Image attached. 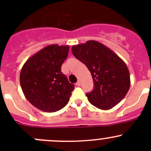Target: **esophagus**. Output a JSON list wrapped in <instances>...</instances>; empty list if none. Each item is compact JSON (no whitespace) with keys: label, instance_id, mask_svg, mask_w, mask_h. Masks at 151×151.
<instances>
[{"label":"esophagus","instance_id":"1","mask_svg":"<svg viewBox=\"0 0 151 151\" xmlns=\"http://www.w3.org/2000/svg\"><path fill=\"white\" fill-rule=\"evenodd\" d=\"M80 84H81V83H80V80H78V81H77V83H76V85H77V86H80Z\"/></svg>","mask_w":151,"mask_h":151}]
</instances>
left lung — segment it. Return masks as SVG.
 I'll use <instances>...</instances> for the list:
<instances>
[{
    "mask_svg": "<svg viewBox=\"0 0 151 151\" xmlns=\"http://www.w3.org/2000/svg\"><path fill=\"white\" fill-rule=\"evenodd\" d=\"M71 52L91 73L93 90L86 93L91 104L106 110L126 96L130 88V74L126 64L118 55L93 40L74 45Z\"/></svg>",
    "mask_w": 151,
    "mask_h": 151,
    "instance_id": "obj_1",
    "label": "left lung"
}]
</instances>
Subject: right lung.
Segmentation results:
<instances>
[{"label": "right lung", "mask_w": 151, "mask_h": 151, "mask_svg": "<svg viewBox=\"0 0 151 151\" xmlns=\"http://www.w3.org/2000/svg\"><path fill=\"white\" fill-rule=\"evenodd\" d=\"M68 50V45H48L28 58L21 69L22 92L29 102L40 110L56 112L69 101L74 85L61 72Z\"/></svg>", "instance_id": "right-lung-1"}]
</instances>
